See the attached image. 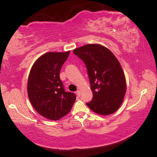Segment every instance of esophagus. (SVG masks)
<instances>
[{
  "label": "esophagus",
  "mask_w": 157,
  "mask_h": 157,
  "mask_svg": "<svg viewBox=\"0 0 157 157\" xmlns=\"http://www.w3.org/2000/svg\"><path fill=\"white\" fill-rule=\"evenodd\" d=\"M75 94H76V95H78V97H79V96H80V95H81V91H79V90H78V91H76Z\"/></svg>",
  "instance_id": "obj_1"
}]
</instances>
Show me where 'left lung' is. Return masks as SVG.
<instances>
[{"instance_id": "8db88e82", "label": "left lung", "mask_w": 157, "mask_h": 157, "mask_svg": "<svg viewBox=\"0 0 157 157\" xmlns=\"http://www.w3.org/2000/svg\"><path fill=\"white\" fill-rule=\"evenodd\" d=\"M86 66L92 100L86 103L100 115H109L118 109L126 93V80L118 60L112 52L100 44H86L73 50Z\"/></svg>"}]
</instances>
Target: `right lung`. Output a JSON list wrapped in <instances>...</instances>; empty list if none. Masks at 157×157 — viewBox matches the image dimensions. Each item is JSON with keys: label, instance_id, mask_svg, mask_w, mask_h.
I'll use <instances>...</instances> for the list:
<instances>
[{"label": "right lung", "instance_id": "1", "mask_svg": "<svg viewBox=\"0 0 157 157\" xmlns=\"http://www.w3.org/2000/svg\"><path fill=\"white\" fill-rule=\"evenodd\" d=\"M70 51L49 52L41 55L32 66L28 80V95L40 115L57 121L69 113L76 100L66 92L59 78L60 70Z\"/></svg>", "mask_w": 157, "mask_h": 157}]
</instances>
